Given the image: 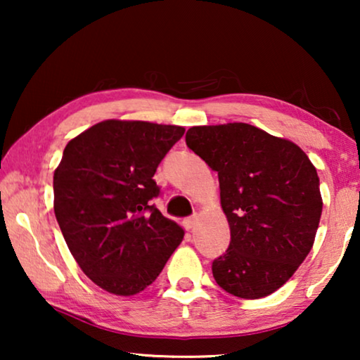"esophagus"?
<instances>
[{
  "label": "esophagus",
  "mask_w": 360,
  "mask_h": 360,
  "mask_svg": "<svg viewBox=\"0 0 360 360\" xmlns=\"http://www.w3.org/2000/svg\"><path fill=\"white\" fill-rule=\"evenodd\" d=\"M196 221H198V218H196V216H190V218H185L184 219L185 229H193L195 224H196Z\"/></svg>",
  "instance_id": "34e87169"
}]
</instances>
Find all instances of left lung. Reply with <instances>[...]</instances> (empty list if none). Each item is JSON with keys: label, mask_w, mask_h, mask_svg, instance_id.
Instances as JSON below:
<instances>
[{"label": "left lung", "mask_w": 360, "mask_h": 360, "mask_svg": "<svg viewBox=\"0 0 360 360\" xmlns=\"http://www.w3.org/2000/svg\"><path fill=\"white\" fill-rule=\"evenodd\" d=\"M185 139L218 172L231 229L211 265L216 283L239 298L267 297L313 248L323 211L316 169L297 144L245 122L195 126Z\"/></svg>", "instance_id": "8db88e82"}]
</instances>
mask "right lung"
Returning <instances> with one entry per match:
<instances>
[{
    "mask_svg": "<svg viewBox=\"0 0 360 360\" xmlns=\"http://www.w3.org/2000/svg\"><path fill=\"white\" fill-rule=\"evenodd\" d=\"M185 129L103 121L68 142L53 174V211L77 264L106 292L129 297L159 277L184 239L152 200V179Z\"/></svg>",
    "mask_w": 360,
    "mask_h": 360,
    "instance_id": "1",
    "label": "right lung"
}]
</instances>
